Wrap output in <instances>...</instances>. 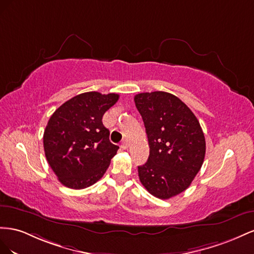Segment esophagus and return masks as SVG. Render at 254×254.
Wrapping results in <instances>:
<instances>
[{"instance_id":"esophagus-1","label":"esophagus","mask_w":254,"mask_h":254,"mask_svg":"<svg viewBox=\"0 0 254 254\" xmlns=\"http://www.w3.org/2000/svg\"><path fill=\"white\" fill-rule=\"evenodd\" d=\"M121 148L123 149V150H126V149H127L128 148V142H127V140H123L122 142H121Z\"/></svg>"}]
</instances>
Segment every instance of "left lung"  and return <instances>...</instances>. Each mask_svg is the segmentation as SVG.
<instances>
[{"instance_id": "8db88e82", "label": "left lung", "mask_w": 254, "mask_h": 254, "mask_svg": "<svg viewBox=\"0 0 254 254\" xmlns=\"http://www.w3.org/2000/svg\"><path fill=\"white\" fill-rule=\"evenodd\" d=\"M134 101L150 147L147 163L138 166L139 180L154 197L170 199L187 190L201 169L203 131L190 107L169 92H142Z\"/></svg>"}]
</instances>
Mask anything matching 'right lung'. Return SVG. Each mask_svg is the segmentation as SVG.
Instances as JSON below:
<instances>
[{
  "label": "right lung",
  "mask_w": 254,
  "mask_h": 254,
  "mask_svg": "<svg viewBox=\"0 0 254 254\" xmlns=\"http://www.w3.org/2000/svg\"><path fill=\"white\" fill-rule=\"evenodd\" d=\"M118 99L117 93L84 92L51 116L43 148L50 167L63 185L83 190L103 177L119 147L110 141L102 117Z\"/></svg>",
  "instance_id": "1"
}]
</instances>
